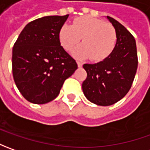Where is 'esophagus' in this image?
<instances>
[{
    "mask_svg": "<svg viewBox=\"0 0 150 150\" xmlns=\"http://www.w3.org/2000/svg\"><path fill=\"white\" fill-rule=\"evenodd\" d=\"M77 63H78V67H83V62H77Z\"/></svg>",
    "mask_w": 150,
    "mask_h": 150,
    "instance_id": "34e87169",
    "label": "esophagus"
}]
</instances>
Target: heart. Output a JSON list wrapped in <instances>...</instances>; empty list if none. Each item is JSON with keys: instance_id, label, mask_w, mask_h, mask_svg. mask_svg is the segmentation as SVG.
Masks as SVG:
<instances>
[{"instance_id": "obj_1", "label": "heart", "mask_w": 150, "mask_h": 150, "mask_svg": "<svg viewBox=\"0 0 150 150\" xmlns=\"http://www.w3.org/2000/svg\"><path fill=\"white\" fill-rule=\"evenodd\" d=\"M62 47L71 52L82 38L83 45L73 52L78 58H88L95 62L107 59L115 49L118 35L115 27L106 21L86 16L76 18L72 26L64 24L58 33Z\"/></svg>"}]
</instances>
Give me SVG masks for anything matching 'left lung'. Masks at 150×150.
Listing matches in <instances>:
<instances>
[{"instance_id": "1", "label": "left lung", "mask_w": 150, "mask_h": 150, "mask_svg": "<svg viewBox=\"0 0 150 150\" xmlns=\"http://www.w3.org/2000/svg\"><path fill=\"white\" fill-rule=\"evenodd\" d=\"M117 31L112 53L95 64H84L87 78L83 83L85 97L100 106H109L122 99L133 84L138 67L135 39L121 23L107 16Z\"/></svg>"}]
</instances>
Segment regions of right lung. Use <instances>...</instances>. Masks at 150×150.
<instances>
[{
	"instance_id": "obj_1",
	"label": "right lung",
	"mask_w": 150,
	"mask_h": 150,
	"mask_svg": "<svg viewBox=\"0 0 150 150\" xmlns=\"http://www.w3.org/2000/svg\"><path fill=\"white\" fill-rule=\"evenodd\" d=\"M68 15L48 16L29 22L12 50L15 83L26 100L43 104L56 98L67 78L78 68L61 46L58 33Z\"/></svg>"
}]
</instances>
